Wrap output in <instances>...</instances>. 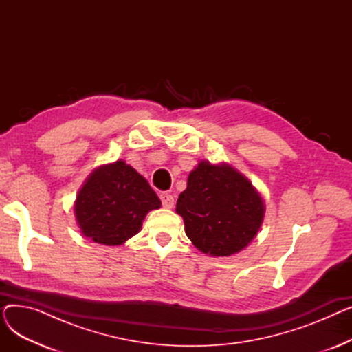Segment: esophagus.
Returning <instances> with one entry per match:
<instances>
[{
    "instance_id": "34e87169",
    "label": "esophagus",
    "mask_w": 352,
    "mask_h": 352,
    "mask_svg": "<svg viewBox=\"0 0 352 352\" xmlns=\"http://www.w3.org/2000/svg\"><path fill=\"white\" fill-rule=\"evenodd\" d=\"M161 198V202H162V207L164 208H173L174 207V197L168 192H162L160 195Z\"/></svg>"
}]
</instances>
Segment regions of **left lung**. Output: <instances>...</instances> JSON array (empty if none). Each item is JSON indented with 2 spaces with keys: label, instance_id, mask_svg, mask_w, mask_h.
<instances>
[{
  "label": "left lung",
  "instance_id": "8db88e82",
  "mask_svg": "<svg viewBox=\"0 0 352 352\" xmlns=\"http://www.w3.org/2000/svg\"><path fill=\"white\" fill-rule=\"evenodd\" d=\"M191 243L211 256L243 251L260 231L265 202L252 182L227 162L201 161L177 201Z\"/></svg>",
  "mask_w": 352,
  "mask_h": 352
}]
</instances>
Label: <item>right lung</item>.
<instances>
[{"mask_svg": "<svg viewBox=\"0 0 352 352\" xmlns=\"http://www.w3.org/2000/svg\"><path fill=\"white\" fill-rule=\"evenodd\" d=\"M161 201L148 181L118 160L97 166L80 188L74 214L81 234L97 244L122 245L140 232Z\"/></svg>", "mask_w": 352, "mask_h": 352, "instance_id": "obj_1", "label": "right lung"}]
</instances>
